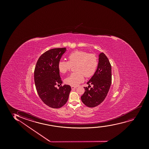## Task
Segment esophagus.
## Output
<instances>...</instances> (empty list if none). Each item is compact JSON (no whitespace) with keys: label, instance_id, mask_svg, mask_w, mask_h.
I'll list each match as a JSON object with an SVG mask.
<instances>
[{"label":"esophagus","instance_id":"obj_1","mask_svg":"<svg viewBox=\"0 0 149 149\" xmlns=\"http://www.w3.org/2000/svg\"><path fill=\"white\" fill-rule=\"evenodd\" d=\"M71 88H72V89H75V88H77V86H71Z\"/></svg>","mask_w":149,"mask_h":149}]
</instances>
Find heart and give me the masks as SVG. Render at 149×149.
<instances>
[{"label": "heart", "instance_id": "1", "mask_svg": "<svg viewBox=\"0 0 149 149\" xmlns=\"http://www.w3.org/2000/svg\"><path fill=\"white\" fill-rule=\"evenodd\" d=\"M68 61H61L58 62V68L61 72L65 74L74 65L75 72H73L65 80L70 86H77L84 81V76L90 77L94 74L98 66L97 56L94 54H89L83 51H76L68 55Z\"/></svg>", "mask_w": 149, "mask_h": 149}]
</instances>
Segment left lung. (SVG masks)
I'll use <instances>...</instances> for the list:
<instances>
[{
    "mask_svg": "<svg viewBox=\"0 0 149 149\" xmlns=\"http://www.w3.org/2000/svg\"><path fill=\"white\" fill-rule=\"evenodd\" d=\"M112 81L111 65L107 57L103 53L99 55L97 68L94 75L87 82L89 86L84 87L85 92L81 96L84 104L89 107H94L102 102L107 95Z\"/></svg>",
    "mask_w": 149,
    "mask_h": 149,
    "instance_id": "8db88e82",
    "label": "left lung"
}]
</instances>
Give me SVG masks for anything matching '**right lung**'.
Returning <instances> with one entry per match:
<instances>
[{
    "instance_id": "obj_1",
    "label": "right lung",
    "mask_w": 149,
    "mask_h": 149,
    "mask_svg": "<svg viewBox=\"0 0 149 149\" xmlns=\"http://www.w3.org/2000/svg\"><path fill=\"white\" fill-rule=\"evenodd\" d=\"M66 48H55L45 52L40 56L34 70V81L40 98L45 104L53 108L62 107L67 103L71 87L61 86L62 81L58 63Z\"/></svg>"
}]
</instances>
